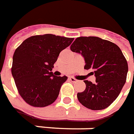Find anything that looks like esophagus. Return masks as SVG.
<instances>
[{"instance_id": "1", "label": "esophagus", "mask_w": 134, "mask_h": 134, "mask_svg": "<svg viewBox=\"0 0 134 134\" xmlns=\"http://www.w3.org/2000/svg\"><path fill=\"white\" fill-rule=\"evenodd\" d=\"M69 80L71 81V82H76V79H75V78H74V77H70L69 78Z\"/></svg>"}]
</instances>
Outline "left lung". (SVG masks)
<instances>
[{"instance_id":"8db88e82","label":"left lung","mask_w":134,"mask_h":134,"mask_svg":"<svg viewBox=\"0 0 134 134\" xmlns=\"http://www.w3.org/2000/svg\"><path fill=\"white\" fill-rule=\"evenodd\" d=\"M71 50L81 54L84 69L91 70L96 82L84 81L86 89L77 94L84 107L99 110L108 108L117 98L126 83L128 63L120 47L97 37H81L75 40Z\"/></svg>"}]
</instances>
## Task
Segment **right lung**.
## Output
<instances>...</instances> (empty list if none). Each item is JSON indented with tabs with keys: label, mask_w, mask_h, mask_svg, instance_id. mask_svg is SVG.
Segmentation results:
<instances>
[{
	"label": "right lung",
	"mask_w": 134,
	"mask_h": 134,
	"mask_svg": "<svg viewBox=\"0 0 134 134\" xmlns=\"http://www.w3.org/2000/svg\"><path fill=\"white\" fill-rule=\"evenodd\" d=\"M74 38L51 34L25 40L15 50L11 74L24 101L34 107H45L55 101L68 77L54 76L52 70L60 53Z\"/></svg>",
	"instance_id": "right-lung-1"
}]
</instances>
